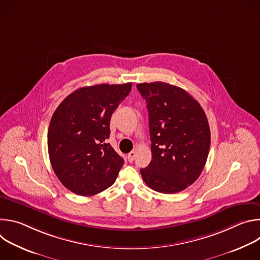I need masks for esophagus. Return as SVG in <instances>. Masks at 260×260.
Here are the masks:
<instances>
[{
	"mask_svg": "<svg viewBox=\"0 0 260 260\" xmlns=\"http://www.w3.org/2000/svg\"><path fill=\"white\" fill-rule=\"evenodd\" d=\"M135 156H136V152L135 151H131L128 154H127V159L129 162H133L134 159H135Z\"/></svg>",
	"mask_w": 260,
	"mask_h": 260,
	"instance_id": "34e87169",
	"label": "esophagus"
}]
</instances>
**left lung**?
Here are the masks:
<instances>
[{
    "mask_svg": "<svg viewBox=\"0 0 260 260\" xmlns=\"http://www.w3.org/2000/svg\"><path fill=\"white\" fill-rule=\"evenodd\" d=\"M149 115L152 159L141 169L144 182L161 193L187 188L200 177L211 133L203 108L187 91L165 82L139 83Z\"/></svg>",
    "mask_w": 260,
    "mask_h": 260,
    "instance_id": "left-lung-1",
    "label": "left lung"
}]
</instances>
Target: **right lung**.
<instances>
[{"mask_svg": "<svg viewBox=\"0 0 260 260\" xmlns=\"http://www.w3.org/2000/svg\"><path fill=\"white\" fill-rule=\"evenodd\" d=\"M132 83L98 84L69 94L48 128V153L60 183L78 196L98 194L112 185L123 158L107 143L110 120Z\"/></svg>", "mask_w": 260, "mask_h": 260, "instance_id": "1", "label": "right lung"}]
</instances>
